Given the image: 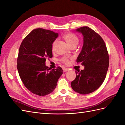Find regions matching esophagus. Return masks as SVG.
Instances as JSON below:
<instances>
[{"instance_id": "esophagus-1", "label": "esophagus", "mask_w": 125, "mask_h": 125, "mask_svg": "<svg viewBox=\"0 0 125 125\" xmlns=\"http://www.w3.org/2000/svg\"><path fill=\"white\" fill-rule=\"evenodd\" d=\"M63 70L64 72H68L69 71V69H67V68H64L63 69Z\"/></svg>"}]
</instances>
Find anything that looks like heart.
Here are the masks:
<instances>
[{
  "mask_svg": "<svg viewBox=\"0 0 125 125\" xmlns=\"http://www.w3.org/2000/svg\"><path fill=\"white\" fill-rule=\"evenodd\" d=\"M63 38L64 39L66 42L69 44V45L71 46L73 45H77L78 42H79V39L78 37L76 36L75 35H74V34L72 33H66L63 36ZM57 43V41L55 40V41L52 44V50L53 51L55 49V47L56 44ZM62 62L65 64H70V61H69V59L68 58V57L65 56L63 57L62 59Z\"/></svg>",
  "mask_w": 125,
  "mask_h": 125,
  "instance_id": "heart-1",
  "label": "heart"
}]
</instances>
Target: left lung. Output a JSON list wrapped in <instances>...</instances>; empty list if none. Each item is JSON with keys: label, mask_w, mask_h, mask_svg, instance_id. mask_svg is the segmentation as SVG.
Wrapping results in <instances>:
<instances>
[{"label": "left lung", "mask_w": 125, "mask_h": 125, "mask_svg": "<svg viewBox=\"0 0 125 125\" xmlns=\"http://www.w3.org/2000/svg\"><path fill=\"white\" fill-rule=\"evenodd\" d=\"M76 31L83 37V45L76 59L84 69L75 71L76 78L72 81V89L82 94L92 93L100 87L106 76L109 59L104 41L98 33L87 26Z\"/></svg>", "instance_id": "left-lung-1"}]
</instances>
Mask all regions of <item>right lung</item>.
Listing matches in <instances>:
<instances>
[{
    "label": "right lung",
    "instance_id": "add662e5",
    "mask_svg": "<svg viewBox=\"0 0 125 125\" xmlns=\"http://www.w3.org/2000/svg\"><path fill=\"white\" fill-rule=\"evenodd\" d=\"M58 33L43 28H36L27 35L21 44L17 61L18 72L28 90L38 95L53 92L63 74L58 66L51 70L46 66V59L52 57L53 43Z\"/></svg>",
    "mask_w": 125,
    "mask_h": 125
}]
</instances>
